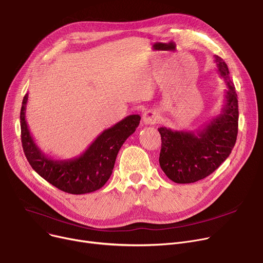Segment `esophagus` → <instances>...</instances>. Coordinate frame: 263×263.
Instances as JSON below:
<instances>
[{
    "instance_id": "esophagus-1",
    "label": "esophagus",
    "mask_w": 263,
    "mask_h": 263,
    "mask_svg": "<svg viewBox=\"0 0 263 263\" xmlns=\"http://www.w3.org/2000/svg\"><path fill=\"white\" fill-rule=\"evenodd\" d=\"M160 115L156 109H149L143 114V121L145 124H155L159 121Z\"/></svg>"
}]
</instances>
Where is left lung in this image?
Masks as SVG:
<instances>
[{
	"mask_svg": "<svg viewBox=\"0 0 263 263\" xmlns=\"http://www.w3.org/2000/svg\"><path fill=\"white\" fill-rule=\"evenodd\" d=\"M217 72L226 82L222 110L197 131L159 128L160 166L172 181L193 183L211 175L231 154L238 135V95L226 63L215 55Z\"/></svg>",
	"mask_w": 263,
	"mask_h": 263,
	"instance_id": "obj_1",
	"label": "left lung"
}]
</instances>
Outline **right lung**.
<instances>
[{
	"mask_svg": "<svg viewBox=\"0 0 263 263\" xmlns=\"http://www.w3.org/2000/svg\"><path fill=\"white\" fill-rule=\"evenodd\" d=\"M29 95H25L20 112L21 142L32 168L45 180L69 194H86L101 189L113 173L118 151L139 127L141 116L129 115L104 130L81 156L57 160L45 155L35 143L25 120Z\"/></svg>",
	"mask_w": 263,
	"mask_h": 263,
	"instance_id": "obj_1",
	"label": "right lung"
}]
</instances>
